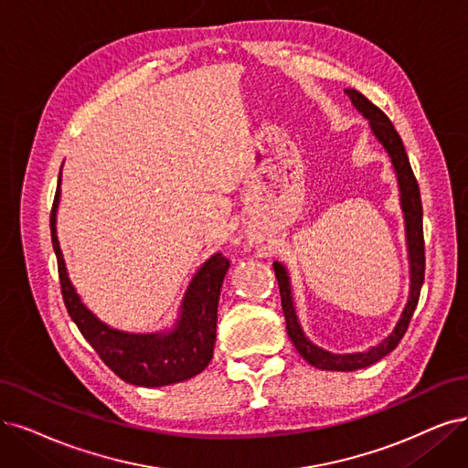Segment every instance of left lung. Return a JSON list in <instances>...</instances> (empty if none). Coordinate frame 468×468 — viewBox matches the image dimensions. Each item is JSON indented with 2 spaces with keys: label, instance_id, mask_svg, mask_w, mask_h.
<instances>
[{
  "label": "left lung",
  "instance_id": "1",
  "mask_svg": "<svg viewBox=\"0 0 468 468\" xmlns=\"http://www.w3.org/2000/svg\"><path fill=\"white\" fill-rule=\"evenodd\" d=\"M345 92H347V96L351 98L356 112L365 119H368L372 134L378 138V143L386 148L395 171L397 186H399V202H401L403 219H405V240H407V254H409L407 256L409 258V297L399 320H397L393 327V332L386 339H382L378 345H374V347L360 353H345V355L332 353L318 347L316 343H313L306 337L297 316L295 301H292L289 271L282 262H273L275 278H278L280 292H282V308L287 322V334L292 345H295V349L308 362V365H313L314 368H320V370H335V372H353V370L367 368L374 365V362L382 360L386 355H389L397 345H399V341L407 332L414 308L419 304L420 289L424 283V233H422L420 188H419L417 177H414L412 173L401 136L397 134L389 117L382 110L376 108L367 96H362L355 89H347Z\"/></svg>",
  "mask_w": 468,
  "mask_h": 468
}]
</instances>
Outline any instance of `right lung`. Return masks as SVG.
<instances>
[{"instance_id":"obj_1","label":"right lung","mask_w":468,"mask_h":468,"mask_svg":"<svg viewBox=\"0 0 468 468\" xmlns=\"http://www.w3.org/2000/svg\"><path fill=\"white\" fill-rule=\"evenodd\" d=\"M61 197V173L51 207V243L58 256V270L67 313L77 324L100 358L125 382L143 388H162L200 374L214 356L218 303L229 262L216 252L190 280L176 324L154 334H129L101 322L80 301L69 280L58 239V206Z\"/></svg>"}]
</instances>
